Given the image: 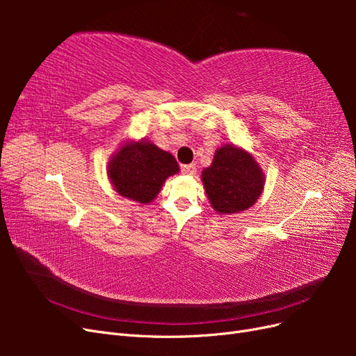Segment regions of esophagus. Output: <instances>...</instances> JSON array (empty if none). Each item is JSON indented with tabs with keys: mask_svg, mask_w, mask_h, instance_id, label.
<instances>
[{
	"mask_svg": "<svg viewBox=\"0 0 356 356\" xmlns=\"http://www.w3.org/2000/svg\"><path fill=\"white\" fill-rule=\"evenodd\" d=\"M196 165L195 163H191V165H184V166H181V170H182V174H186V175H193L196 172Z\"/></svg>",
	"mask_w": 356,
	"mask_h": 356,
	"instance_id": "1",
	"label": "esophagus"
}]
</instances>
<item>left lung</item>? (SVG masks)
Listing matches in <instances>:
<instances>
[{"label": "left lung", "mask_w": 356, "mask_h": 356, "mask_svg": "<svg viewBox=\"0 0 356 356\" xmlns=\"http://www.w3.org/2000/svg\"><path fill=\"white\" fill-rule=\"evenodd\" d=\"M211 207L218 213H238L251 208L264 188V172L243 148L224 144L212 165L202 170Z\"/></svg>", "instance_id": "obj_1"}]
</instances>
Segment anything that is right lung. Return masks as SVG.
<instances>
[{
  "label": "right lung",
  "instance_id": "1",
  "mask_svg": "<svg viewBox=\"0 0 356 356\" xmlns=\"http://www.w3.org/2000/svg\"><path fill=\"white\" fill-rule=\"evenodd\" d=\"M178 172L175 157L148 141L123 144L108 161V177L118 195L144 204Z\"/></svg>",
  "mask_w": 356,
  "mask_h": 356
}]
</instances>
